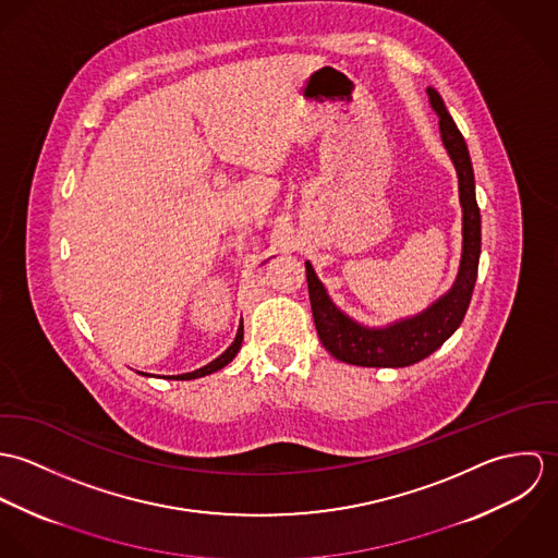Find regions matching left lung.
<instances>
[{
  "instance_id": "left-lung-1",
  "label": "left lung",
  "mask_w": 558,
  "mask_h": 558,
  "mask_svg": "<svg viewBox=\"0 0 558 558\" xmlns=\"http://www.w3.org/2000/svg\"><path fill=\"white\" fill-rule=\"evenodd\" d=\"M429 105L440 118V137L456 165L462 204V262L453 288L418 316L399 319L385 328H369L332 305L314 268L305 262L307 286L319 341L339 361L359 367H408L438 350L462 324L477 281L481 253V215L475 197V173L466 142L449 116L440 94L427 87Z\"/></svg>"
}]
</instances>
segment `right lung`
I'll return each mask as SVG.
<instances>
[{"label":"right lung","mask_w":558,"mask_h":558,"mask_svg":"<svg viewBox=\"0 0 558 558\" xmlns=\"http://www.w3.org/2000/svg\"><path fill=\"white\" fill-rule=\"evenodd\" d=\"M240 343H242V319H240L236 339L232 341V345H230L219 359H215L213 363H208V365H204V367H199V369H195V372L180 374V376H169V378H173V380H193V378H202V376H208V374H213V372H219V369H223L228 363H232V359L239 354Z\"/></svg>","instance_id":"obj_1"}]
</instances>
